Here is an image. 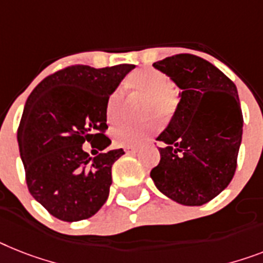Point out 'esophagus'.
<instances>
[{
  "mask_svg": "<svg viewBox=\"0 0 263 263\" xmlns=\"http://www.w3.org/2000/svg\"><path fill=\"white\" fill-rule=\"evenodd\" d=\"M123 151H125V153H126V155H133V153H136V152L138 151V149H137L136 146H132V145H127V146L123 147Z\"/></svg>",
  "mask_w": 263,
  "mask_h": 263,
  "instance_id": "obj_1",
  "label": "esophagus"
}]
</instances>
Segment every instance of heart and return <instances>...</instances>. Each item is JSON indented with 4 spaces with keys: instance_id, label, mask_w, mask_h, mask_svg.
I'll return each mask as SVG.
<instances>
[{
    "instance_id": "obj_1",
    "label": "heart",
    "mask_w": 263,
    "mask_h": 263,
    "mask_svg": "<svg viewBox=\"0 0 263 263\" xmlns=\"http://www.w3.org/2000/svg\"><path fill=\"white\" fill-rule=\"evenodd\" d=\"M127 87L142 97H147L151 102L145 107L146 114L160 112L161 116H166L172 111L176 103L175 91L171 87V79L165 73L153 68L140 69L132 73L127 79ZM123 94L122 91H112L106 102V119L110 125L116 123L121 118L122 111ZM156 129V122L133 123L123 122L112 129V138L118 145H138L145 141Z\"/></svg>"
}]
</instances>
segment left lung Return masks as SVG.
I'll use <instances>...</instances> for the list:
<instances>
[{"label":"left lung","mask_w":263,"mask_h":263,"mask_svg":"<svg viewBox=\"0 0 263 263\" xmlns=\"http://www.w3.org/2000/svg\"><path fill=\"white\" fill-rule=\"evenodd\" d=\"M155 68L181 90L166 129L157 137L161 160L151 177L160 192L184 205H201L233 180L243 117L235 84L191 53L165 58Z\"/></svg>","instance_id":"8db88e82"}]
</instances>
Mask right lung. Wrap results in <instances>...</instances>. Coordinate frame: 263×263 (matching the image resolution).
Here are the masks:
<instances>
[{"label":"right lung","instance_id":"obj_1","mask_svg":"<svg viewBox=\"0 0 263 263\" xmlns=\"http://www.w3.org/2000/svg\"><path fill=\"white\" fill-rule=\"evenodd\" d=\"M136 66H71L41 80L28 97L17 130L30 195L55 218L78 222L106 203L111 166L125 152L90 157L84 142L103 151L106 102Z\"/></svg>","mask_w":263,"mask_h":263}]
</instances>
